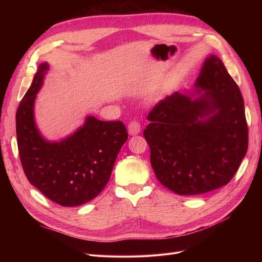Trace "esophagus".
<instances>
[{
	"label": "esophagus",
	"instance_id": "esophagus-1",
	"mask_svg": "<svg viewBox=\"0 0 262 262\" xmlns=\"http://www.w3.org/2000/svg\"><path fill=\"white\" fill-rule=\"evenodd\" d=\"M128 131L131 134V136H134V134H138L141 131V124L138 120H133L129 123L128 125Z\"/></svg>",
	"mask_w": 262,
	"mask_h": 262
}]
</instances>
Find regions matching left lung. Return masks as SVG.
Instances as JSON below:
<instances>
[{
    "instance_id": "obj_1",
    "label": "left lung",
    "mask_w": 262,
    "mask_h": 262,
    "mask_svg": "<svg viewBox=\"0 0 262 262\" xmlns=\"http://www.w3.org/2000/svg\"><path fill=\"white\" fill-rule=\"evenodd\" d=\"M195 92L193 100L176 92L158 101L143 131L157 179L181 195L227 185L248 148L242 93L220 58L205 60Z\"/></svg>"
}]
</instances>
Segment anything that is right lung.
Returning a JSON list of instances; mask_svg holds the SVG:
<instances>
[{"mask_svg":"<svg viewBox=\"0 0 262 262\" xmlns=\"http://www.w3.org/2000/svg\"><path fill=\"white\" fill-rule=\"evenodd\" d=\"M47 69V63L39 67L17 108L19 158L28 181L43 195L62 207H77L105 188L128 131L122 121L89 117L80 130L59 143L43 140L35 125L34 102Z\"/></svg>","mask_w":262,"mask_h":262,"instance_id":"1","label":"right lung"}]
</instances>
